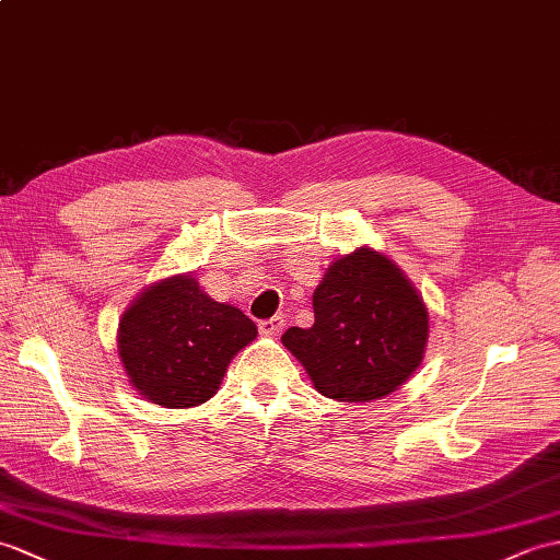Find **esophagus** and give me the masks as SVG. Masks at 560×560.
<instances>
[{"instance_id":"obj_1","label":"esophagus","mask_w":560,"mask_h":560,"mask_svg":"<svg viewBox=\"0 0 560 560\" xmlns=\"http://www.w3.org/2000/svg\"><path fill=\"white\" fill-rule=\"evenodd\" d=\"M283 317H271V319H265L259 322V334L262 336H279L283 331Z\"/></svg>"}]
</instances>
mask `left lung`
I'll return each mask as SVG.
<instances>
[{
    "instance_id": "left-lung-1",
    "label": "left lung",
    "mask_w": 560,
    "mask_h": 560,
    "mask_svg": "<svg viewBox=\"0 0 560 560\" xmlns=\"http://www.w3.org/2000/svg\"><path fill=\"white\" fill-rule=\"evenodd\" d=\"M315 324L291 327L281 343L322 396L372 402L394 394L420 368L429 310L392 257L360 245L336 257L312 295Z\"/></svg>"
}]
</instances>
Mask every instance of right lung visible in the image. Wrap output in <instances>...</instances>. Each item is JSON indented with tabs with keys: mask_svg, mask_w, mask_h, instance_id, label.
I'll return each instance as SVG.
<instances>
[{
	"mask_svg": "<svg viewBox=\"0 0 560 560\" xmlns=\"http://www.w3.org/2000/svg\"><path fill=\"white\" fill-rule=\"evenodd\" d=\"M255 336L253 319L236 305L212 301L188 271L138 293L119 319L116 346L136 392L180 410L210 400L233 355Z\"/></svg>",
	"mask_w": 560,
	"mask_h": 560,
	"instance_id": "add662e5",
	"label": "right lung"
}]
</instances>
